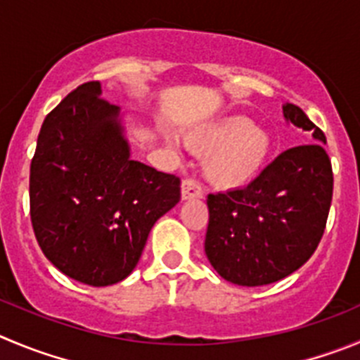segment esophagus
<instances>
[{
    "mask_svg": "<svg viewBox=\"0 0 360 360\" xmlns=\"http://www.w3.org/2000/svg\"><path fill=\"white\" fill-rule=\"evenodd\" d=\"M181 197H183V200L200 199L202 197V186L195 179H184L183 184H181Z\"/></svg>",
    "mask_w": 360,
    "mask_h": 360,
    "instance_id": "1",
    "label": "esophagus"
}]
</instances>
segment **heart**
Here are the masks:
<instances>
[{"label": "heart", "mask_w": 360, "mask_h": 360, "mask_svg": "<svg viewBox=\"0 0 360 360\" xmlns=\"http://www.w3.org/2000/svg\"><path fill=\"white\" fill-rule=\"evenodd\" d=\"M186 143L197 154H210L204 165L207 181L221 190L252 183L271 153L264 129L252 126L245 117H227L186 134Z\"/></svg>", "instance_id": "1"}]
</instances>
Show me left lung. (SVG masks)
Segmentation results:
<instances>
[{
    "label": "left lung",
    "instance_id": "1",
    "mask_svg": "<svg viewBox=\"0 0 360 360\" xmlns=\"http://www.w3.org/2000/svg\"><path fill=\"white\" fill-rule=\"evenodd\" d=\"M288 122L311 131V143L278 154L245 188L210 193L204 250L220 277L240 286H264L297 271L314 254L334 190L323 131L295 104Z\"/></svg>",
    "mask_w": 360,
    "mask_h": 360
}]
</instances>
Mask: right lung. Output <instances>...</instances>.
<instances>
[{
    "label": "right lung",
    "instance_id": "add662e5",
    "mask_svg": "<svg viewBox=\"0 0 360 360\" xmlns=\"http://www.w3.org/2000/svg\"><path fill=\"white\" fill-rule=\"evenodd\" d=\"M179 199V177L131 160L119 106L101 97L99 82L79 85L44 119L30 214L44 256L67 277L96 288L124 281Z\"/></svg>",
    "mask_w": 360,
    "mask_h": 360
}]
</instances>
